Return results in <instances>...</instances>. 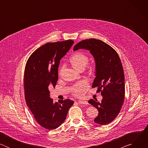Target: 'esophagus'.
Masks as SVG:
<instances>
[{
    "instance_id": "esophagus-1",
    "label": "esophagus",
    "mask_w": 148,
    "mask_h": 148,
    "mask_svg": "<svg viewBox=\"0 0 148 148\" xmlns=\"http://www.w3.org/2000/svg\"><path fill=\"white\" fill-rule=\"evenodd\" d=\"M78 102L80 104H86V105L88 104V103L87 101H78Z\"/></svg>"
}]
</instances>
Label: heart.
Listing matches in <instances>:
<instances>
[{
	"label": "heart",
	"mask_w": 148,
	"mask_h": 148,
	"mask_svg": "<svg viewBox=\"0 0 148 148\" xmlns=\"http://www.w3.org/2000/svg\"><path fill=\"white\" fill-rule=\"evenodd\" d=\"M69 62L73 68L78 71H82L88 64V57L83 53L77 52L70 57ZM89 72L90 73L94 72L93 67L89 68ZM88 88V83L86 81H82L74 85L73 88V92L74 95L77 97H81L86 92Z\"/></svg>",
	"instance_id": "1"
}]
</instances>
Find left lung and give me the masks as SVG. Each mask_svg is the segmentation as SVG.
<instances>
[{
	"label": "left lung",
	"instance_id": "left-lung-1",
	"mask_svg": "<svg viewBox=\"0 0 148 148\" xmlns=\"http://www.w3.org/2000/svg\"><path fill=\"white\" fill-rule=\"evenodd\" d=\"M86 49L94 57L95 77L92 87L102 96L101 102L91 99L88 102L98 110L94 122L101 125L111 123L119 113L124 101L125 77L119 57L116 51L103 41L90 38L77 43L74 51Z\"/></svg>",
	"mask_w": 148,
	"mask_h": 148
}]
</instances>
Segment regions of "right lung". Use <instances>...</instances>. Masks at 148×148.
I'll return each instance as SVG.
<instances>
[{"label": "right lung", "mask_w": 148, "mask_h": 148, "mask_svg": "<svg viewBox=\"0 0 148 148\" xmlns=\"http://www.w3.org/2000/svg\"><path fill=\"white\" fill-rule=\"evenodd\" d=\"M74 41L48 43L35 50L29 58L24 77L27 105L36 121L47 130L57 128L64 122L73 105L70 99L54 102L49 87H54L58 80L60 60L69 51Z\"/></svg>", "instance_id": "obj_1"}]
</instances>
